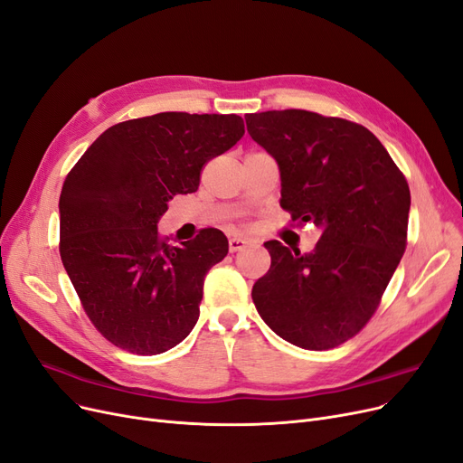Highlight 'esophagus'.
Returning a JSON list of instances; mask_svg holds the SVG:
<instances>
[{"label":"esophagus","mask_w":463,"mask_h":463,"mask_svg":"<svg viewBox=\"0 0 463 463\" xmlns=\"http://www.w3.org/2000/svg\"><path fill=\"white\" fill-rule=\"evenodd\" d=\"M250 241L249 239H245V237H237V235H233V237H230V252H237V250H243L247 245H249Z\"/></svg>","instance_id":"1"}]
</instances>
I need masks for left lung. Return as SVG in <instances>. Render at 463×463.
Segmentation results:
<instances>
[{
  "instance_id": "8db88e82",
  "label": "left lung",
  "mask_w": 463,
  "mask_h": 463,
  "mask_svg": "<svg viewBox=\"0 0 463 463\" xmlns=\"http://www.w3.org/2000/svg\"><path fill=\"white\" fill-rule=\"evenodd\" d=\"M247 131L279 165L281 207L316 224L309 254L268 241L252 287L266 325L304 349L336 347L371 321L406 249L411 190L366 127L307 109L250 114Z\"/></svg>"
}]
</instances>
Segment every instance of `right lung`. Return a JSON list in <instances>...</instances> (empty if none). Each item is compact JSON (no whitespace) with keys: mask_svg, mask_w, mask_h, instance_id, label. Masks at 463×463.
Segmentation results:
<instances>
[{"mask_svg":"<svg viewBox=\"0 0 463 463\" xmlns=\"http://www.w3.org/2000/svg\"><path fill=\"white\" fill-rule=\"evenodd\" d=\"M245 135L230 114L163 112L104 131L68 173L61 258L90 323L114 345L157 355L199 319L203 281L228 239L205 228L178 247L157 232L173 195L194 194L205 165Z\"/></svg>","mask_w":463,"mask_h":463,"instance_id":"right-lung-1","label":"right lung"}]
</instances>
